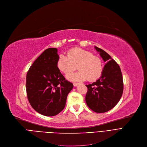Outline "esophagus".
Listing matches in <instances>:
<instances>
[{
	"label": "esophagus",
	"instance_id": "esophagus-1",
	"mask_svg": "<svg viewBox=\"0 0 147 147\" xmlns=\"http://www.w3.org/2000/svg\"><path fill=\"white\" fill-rule=\"evenodd\" d=\"M79 84H80L79 83H73V85H74V87H76V86H77L78 85H79Z\"/></svg>",
	"mask_w": 147,
	"mask_h": 147
}]
</instances>
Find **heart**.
<instances>
[{"mask_svg": "<svg viewBox=\"0 0 147 147\" xmlns=\"http://www.w3.org/2000/svg\"><path fill=\"white\" fill-rule=\"evenodd\" d=\"M79 71L68 74L67 78L71 81H80L88 79L92 82L98 79L102 73V61L92 52L80 48H73L67 52V56L60 54L57 65L61 71L67 74L75 69Z\"/></svg>", "mask_w": 147, "mask_h": 147, "instance_id": "heart-1", "label": "heart"}]
</instances>
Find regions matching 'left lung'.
Segmentation results:
<instances>
[{"mask_svg":"<svg viewBox=\"0 0 147 147\" xmlns=\"http://www.w3.org/2000/svg\"><path fill=\"white\" fill-rule=\"evenodd\" d=\"M95 49L105 62L100 78L86 85L88 92L85 97L88 106L96 113H105L119 102L123 91V82L119 65L109 54L95 46Z\"/></svg>","mask_w":147,"mask_h":147,"instance_id":"left-lung-1","label":"left lung"}]
</instances>
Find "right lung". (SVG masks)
<instances>
[{"label": "right lung", "instance_id": "add662e5", "mask_svg": "<svg viewBox=\"0 0 147 147\" xmlns=\"http://www.w3.org/2000/svg\"><path fill=\"white\" fill-rule=\"evenodd\" d=\"M57 48L46 49L33 63L26 78L28 101L37 113L54 116L65 106L73 84L65 80L57 65Z\"/></svg>", "mask_w": 147, "mask_h": 147}]
</instances>
